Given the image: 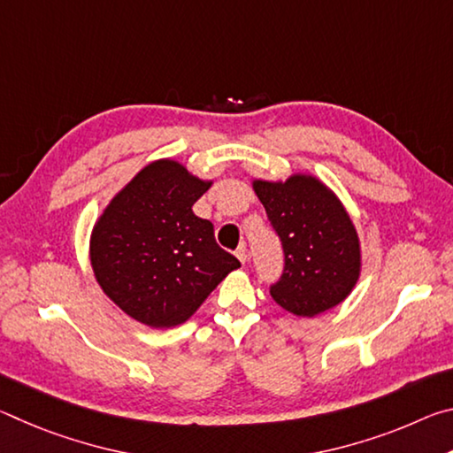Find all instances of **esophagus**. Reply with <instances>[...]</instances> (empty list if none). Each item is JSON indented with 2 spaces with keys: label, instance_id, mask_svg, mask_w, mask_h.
<instances>
[{
  "label": "esophagus",
  "instance_id": "34e87169",
  "mask_svg": "<svg viewBox=\"0 0 453 453\" xmlns=\"http://www.w3.org/2000/svg\"><path fill=\"white\" fill-rule=\"evenodd\" d=\"M235 256H237V259H240L242 264H245V262H248V248H245L243 243H242V245H237Z\"/></svg>",
  "mask_w": 453,
  "mask_h": 453
}]
</instances>
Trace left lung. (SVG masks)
Segmentation results:
<instances>
[{"instance_id":"1","label":"left lung","mask_w":453,"mask_h":453,"mask_svg":"<svg viewBox=\"0 0 453 453\" xmlns=\"http://www.w3.org/2000/svg\"><path fill=\"white\" fill-rule=\"evenodd\" d=\"M254 189L283 250V272L270 286L275 303L313 318L346 300L359 275V240L332 191L308 175L254 181Z\"/></svg>"}]
</instances>
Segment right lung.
<instances>
[{
  "mask_svg": "<svg viewBox=\"0 0 453 453\" xmlns=\"http://www.w3.org/2000/svg\"><path fill=\"white\" fill-rule=\"evenodd\" d=\"M211 183L159 159L111 199L91 234L97 283L127 316L151 327L183 324L240 259L191 205Z\"/></svg>",
  "mask_w": 453,
  "mask_h": 453,
  "instance_id": "1",
  "label": "right lung"
}]
</instances>
